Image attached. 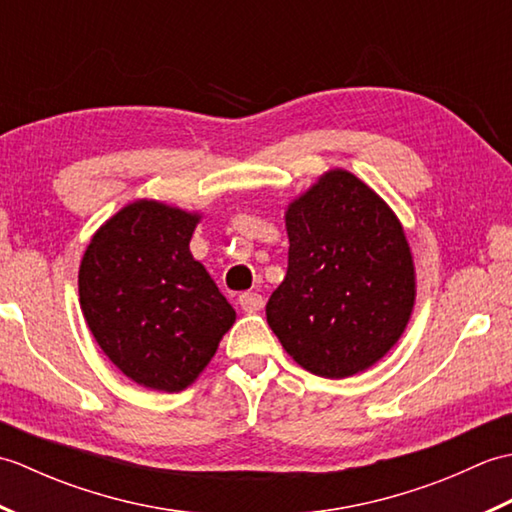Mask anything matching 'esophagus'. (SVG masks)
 <instances>
[{
  "label": "esophagus",
  "instance_id": "34e87169",
  "mask_svg": "<svg viewBox=\"0 0 512 512\" xmlns=\"http://www.w3.org/2000/svg\"><path fill=\"white\" fill-rule=\"evenodd\" d=\"M239 306H242L244 312H259L264 306H266V299L262 292L257 290H248V292H242V295L237 297Z\"/></svg>",
  "mask_w": 512,
  "mask_h": 512
}]
</instances>
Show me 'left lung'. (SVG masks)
<instances>
[{"label": "left lung", "mask_w": 512, "mask_h": 512, "mask_svg": "<svg viewBox=\"0 0 512 512\" xmlns=\"http://www.w3.org/2000/svg\"><path fill=\"white\" fill-rule=\"evenodd\" d=\"M288 273L266 303L268 325L308 372L345 378L400 339L416 299L402 226L347 171H330L288 206Z\"/></svg>", "instance_id": "1"}]
</instances>
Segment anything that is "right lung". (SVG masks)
Wrapping results in <instances>:
<instances>
[{
	"label": "right lung",
	"mask_w": 512,
	"mask_h": 512,
	"mask_svg": "<svg viewBox=\"0 0 512 512\" xmlns=\"http://www.w3.org/2000/svg\"><path fill=\"white\" fill-rule=\"evenodd\" d=\"M198 215L140 200L92 237L79 270L81 310L96 343L134 383L191 385L235 310L189 253Z\"/></svg>",
	"instance_id": "1"
}]
</instances>
